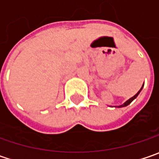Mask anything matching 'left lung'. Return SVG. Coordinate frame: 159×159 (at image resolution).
<instances>
[{"label": "left lung", "instance_id": "1", "mask_svg": "<svg viewBox=\"0 0 159 159\" xmlns=\"http://www.w3.org/2000/svg\"><path fill=\"white\" fill-rule=\"evenodd\" d=\"M143 87H142V89H140V90H139V91H138V92H137V94H136V95H134V96H133V97H131V98H130V99H129V100H127V101L125 102H124V103H123V104H122V105H119V106H115V107H119V108H121V107L127 106V105H128V104H130V103H131L132 102L134 101V99H135V98H136V97H137L138 95H139V94H140V92H141V90H142V89H143Z\"/></svg>", "mask_w": 159, "mask_h": 159}]
</instances>
